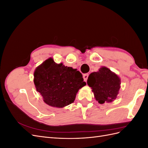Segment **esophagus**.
I'll list each match as a JSON object with an SVG mask.
<instances>
[{
  "label": "esophagus",
  "mask_w": 148,
  "mask_h": 148,
  "mask_svg": "<svg viewBox=\"0 0 148 148\" xmlns=\"http://www.w3.org/2000/svg\"><path fill=\"white\" fill-rule=\"evenodd\" d=\"M88 74H84L83 75V79H84V82H86L87 79H88Z\"/></svg>",
  "instance_id": "obj_1"
}]
</instances>
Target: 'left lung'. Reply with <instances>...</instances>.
Here are the masks:
<instances>
[{"instance_id":"left-lung-1","label":"left lung","mask_w":148,"mask_h":148,"mask_svg":"<svg viewBox=\"0 0 148 148\" xmlns=\"http://www.w3.org/2000/svg\"><path fill=\"white\" fill-rule=\"evenodd\" d=\"M87 84L92 89L95 98L101 104L112 102L117 97L121 81L119 76L106 66L89 75Z\"/></svg>"}]
</instances>
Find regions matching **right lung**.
Returning a JSON list of instances; mask_svg holds the SVG:
<instances>
[{
  "label": "right lung",
  "mask_w": 148,
  "mask_h": 148,
  "mask_svg": "<svg viewBox=\"0 0 148 148\" xmlns=\"http://www.w3.org/2000/svg\"><path fill=\"white\" fill-rule=\"evenodd\" d=\"M34 83L44 102L57 108L73 103L79 89L86 84L79 71L57 64L52 57L35 69Z\"/></svg>",
  "instance_id": "1"
}]
</instances>
